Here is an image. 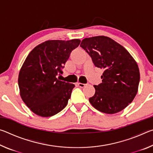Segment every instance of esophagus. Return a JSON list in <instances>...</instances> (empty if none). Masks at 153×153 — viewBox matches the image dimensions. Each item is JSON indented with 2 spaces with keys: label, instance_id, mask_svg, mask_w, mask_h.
Returning <instances> with one entry per match:
<instances>
[{
  "label": "esophagus",
  "instance_id": "1",
  "mask_svg": "<svg viewBox=\"0 0 153 153\" xmlns=\"http://www.w3.org/2000/svg\"><path fill=\"white\" fill-rule=\"evenodd\" d=\"M77 86H78L80 88H84V87L86 86V84H82V83H79V82H77Z\"/></svg>",
  "mask_w": 153,
  "mask_h": 153
}]
</instances>
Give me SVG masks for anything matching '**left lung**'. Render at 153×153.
I'll return each instance as SVG.
<instances>
[{"instance_id":"obj_1","label":"left lung","mask_w":153,"mask_h":153,"mask_svg":"<svg viewBox=\"0 0 153 153\" xmlns=\"http://www.w3.org/2000/svg\"><path fill=\"white\" fill-rule=\"evenodd\" d=\"M80 46L103 71L102 83L94 85L95 94L89 101L100 112L114 114L132 102L138 92L140 71L126 49L104 36L84 38Z\"/></svg>"}]
</instances>
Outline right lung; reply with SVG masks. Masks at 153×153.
Wrapping results in <instances>:
<instances>
[{
    "label": "right lung",
    "mask_w": 153,
    "mask_h": 153,
    "mask_svg": "<svg viewBox=\"0 0 153 153\" xmlns=\"http://www.w3.org/2000/svg\"><path fill=\"white\" fill-rule=\"evenodd\" d=\"M78 39L48 40L33 49L20 69L18 84L23 101L41 117H51L66 107L75 85L60 81L65 64Z\"/></svg>",
    "instance_id": "1"
}]
</instances>
